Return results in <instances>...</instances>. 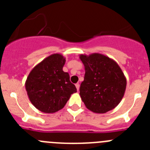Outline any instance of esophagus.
<instances>
[{
  "mask_svg": "<svg viewBox=\"0 0 150 150\" xmlns=\"http://www.w3.org/2000/svg\"><path fill=\"white\" fill-rule=\"evenodd\" d=\"M75 86H76L77 91H79V83H76V84H75Z\"/></svg>",
  "mask_w": 150,
  "mask_h": 150,
  "instance_id": "1",
  "label": "esophagus"
}]
</instances>
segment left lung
I'll return each mask as SVG.
<instances>
[{
    "instance_id": "1",
    "label": "left lung",
    "mask_w": 150,
    "mask_h": 150,
    "mask_svg": "<svg viewBox=\"0 0 150 150\" xmlns=\"http://www.w3.org/2000/svg\"><path fill=\"white\" fill-rule=\"evenodd\" d=\"M84 64V80L79 95L87 109L104 113L120 104L126 88V77L113 59L100 53L80 54Z\"/></svg>"
}]
</instances>
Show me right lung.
Instances as JSON below:
<instances>
[{"mask_svg": "<svg viewBox=\"0 0 150 150\" xmlns=\"http://www.w3.org/2000/svg\"><path fill=\"white\" fill-rule=\"evenodd\" d=\"M65 58L59 53L46 57L30 71L25 89L30 103L41 112L54 113L65 106L76 86L64 72Z\"/></svg>", "mask_w": 150, "mask_h": 150, "instance_id": "obj_1", "label": "right lung"}]
</instances>
